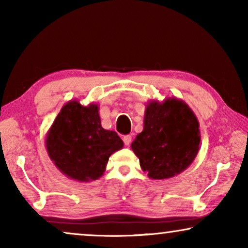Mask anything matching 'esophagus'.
Masks as SVG:
<instances>
[{"instance_id":"esophagus-1","label":"esophagus","mask_w":248,"mask_h":248,"mask_svg":"<svg viewBox=\"0 0 248 248\" xmlns=\"http://www.w3.org/2000/svg\"><path fill=\"white\" fill-rule=\"evenodd\" d=\"M123 141H124V144L125 145H130L131 144V142H132V137L131 135H125V137L123 138Z\"/></svg>"}]
</instances>
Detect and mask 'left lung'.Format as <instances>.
<instances>
[{"instance_id": "obj_1", "label": "left lung", "mask_w": 248, "mask_h": 248, "mask_svg": "<svg viewBox=\"0 0 248 248\" xmlns=\"http://www.w3.org/2000/svg\"><path fill=\"white\" fill-rule=\"evenodd\" d=\"M199 127L194 111L185 101L176 97L149 101L143 131L131 144L142 170L152 179L171 178L184 171L199 152Z\"/></svg>"}]
</instances>
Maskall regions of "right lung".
Segmentation results:
<instances>
[{"label": "right lung", "mask_w": 248, "mask_h": 248, "mask_svg": "<svg viewBox=\"0 0 248 248\" xmlns=\"http://www.w3.org/2000/svg\"><path fill=\"white\" fill-rule=\"evenodd\" d=\"M123 145L116 132L101 126L97 104L82 106L76 99L64 105L46 134L50 160L61 172L80 183L101 177L108 159Z\"/></svg>", "instance_id": "obj_1"}]
</instances>
